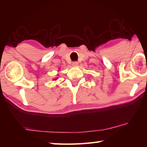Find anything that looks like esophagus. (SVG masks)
Segmentation results:
<instances>
[{
    "label": "esophagus",
    "instance_id": "34e87169",
    "mask_svg": "<svg viewBox=\"0 0 147 147\" xmlns=\"http://www.w3.org/2000/svg\"><path fill=\"white\" fill-rule=\"evenodd\" d=\"M72 65H73V66H77L78 65V61H73Z\"/></svg>",
    "mask_w": 147,
    "mask_h": 147
}]
</instances>
